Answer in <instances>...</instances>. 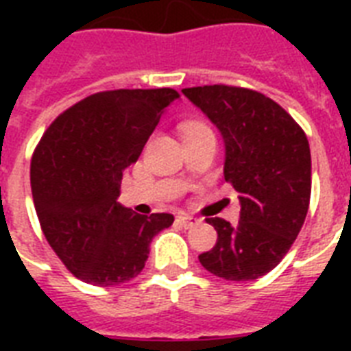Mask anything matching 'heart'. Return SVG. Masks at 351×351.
Here are the masks:
<instances>
[{"instance_id": "b5f03b06", "label": "heart", "mask_w": 351, "mask_h": 351, "mask_svg": "<svg viewBox=\"0 0 351 351\" xmlns=\"http://www.w3.org/2000/svg\"><path fill=\"white\" fill-rule=\"evenodd\" d=\"M186 151L189 153V158L193 160V164H200V160H202V153H197L191 143H187Z\"/></svg>"}]
</instances>
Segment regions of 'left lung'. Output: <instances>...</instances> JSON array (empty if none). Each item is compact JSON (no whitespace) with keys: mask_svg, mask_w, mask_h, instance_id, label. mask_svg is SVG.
Listing matches in <instances>:
<instances>
[{"mask_svg":"<svg viewBox=\"0 0 351 351\" xmlns=\"http://www.w3.org/2000/svg\"><path fill=\"white\" fill-rule=\"evenodd\" d=\"M173 89L96 93L52 121L30 162L41 231L74 277L114 286L142 271L154 234L173 215L118 202L123 171L158 125Z\"/></svg>","mask_w":351,"mask_h":351,"instance_id":"1","label":"left lung"}]
</instances>
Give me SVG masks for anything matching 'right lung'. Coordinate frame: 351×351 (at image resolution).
Here are the masks:
<instances>
[{"mask_svg":"<svg viewBox=\"0 0 351 351\" xmlns=\"http://www.w3.org/2000/svg\"><path fill=\"white\" fill-rule=\"evenodd\" d=\"M224 138V178L239 197V219H213L217 244L198 255L226 280L266 275L304 224L311 193L310 145L293 118L269 98L228 85L186 89Z\"/></svg>","mask_w":351,"mask_h":351,"instance_id":"add662e5","label":"right lung"}]
</instances>
